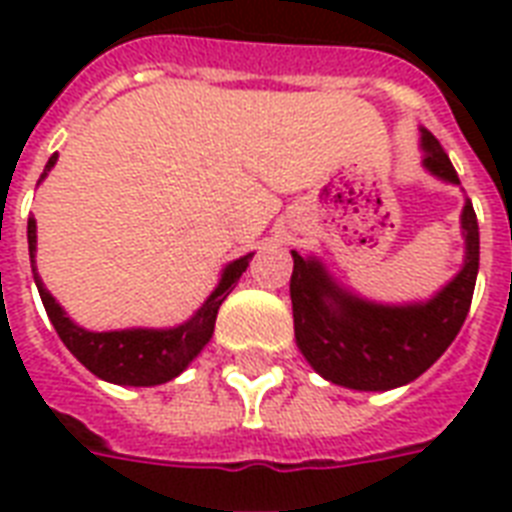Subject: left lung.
Wrapping results in <instances>:
<instances>
[{
    "label": "left lung",
    "mask_w": 512,
    "mask_h": 512,
    "mask_svg": "<svg viewBox=\"0 0 512 512\" xmlns=\"http://www.w3.org/2000/svg\"><path fill=\"white\" fill-rule=\"evenodd\" d=\"M425 170L460 185L449 156L422 130ZM465 263L462 271L428 303H369L342 289L316 257L292 252L289 279L295 340L308 364L324 380L353 390H390L417 380L436 364L470 311L478 276V220L470 199L462 207Z\"/></svg>",
    "instance_id": "8db88e82"
}]
</instances>
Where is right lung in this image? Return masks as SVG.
<instances>
[{
	"mask_svg": "<svg viewBox=\"0 0 512 512\" xmlns=\"http://www.w3.org/2000/svg\"><path fill=\"white\" fill-rule=\"evenodd\" d=\"M58 154L50 156V162L44 167L42 177L55 167ZM28 255H31V271H34L36 289L42 297L44 311L50 316L52 327L58 332L71 353L90 369L95 377L114 385H132V388H148V385H162V382L175 380L177 374L183 372L185 366L191 364L193 358L199 356L201 348L207 345L212 332H215V319L220 305L241 273L247 271L252 252L233 263L225 265L220 284L215 292L204 300L199 311L193 313L191 319L172 329H122V332H87L79 324L68 319L66 311L55 303V297L44 289L39 273H36V220L28 217Z\"/></svg>",
	"mask_w": 512,
	"mask_h": 512,
	"instance_id": "obj_1",
	"label": "right lung"
}]
</instances>
